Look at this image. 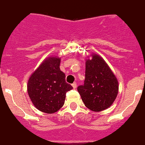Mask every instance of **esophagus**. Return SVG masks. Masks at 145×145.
I'll list each match as a JSON object with an SVG mask.
<instances>
[{
  "label": "esophagus",
  "instance_id": "34e87169",
  "mask_svg": "<svg viewBox=\"0 0 145 145\" xmlns=\"http://www.w3.org/2000/svg\"><path fill=\"white\" fill-rule=\"evenodd\" d=\"M72 86L73 87V88H76V87H77V84H76V82H74L72 84Z\"/></svg>",
  "mask_w": 145,
  "mask_h": 145
}]
</instances>
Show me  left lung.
<instances>
[{
    "label": "left lung",
    "instance_id": "obj_1",
    "mask_svg": "<svg viewBox=\"0 0 145 145\" xmlns=\"http://www.w3.org/2000/svg\"><path fill=\"white\" fill-rule=\"evenodd\" d=\"M89 109L99 112L111 106L118 93V82L103 59L93 54L87 60L84 84L77 88Z\"/></svg>",
    "mask_w": 145,
    "mask_h": 145
}]
</instances>
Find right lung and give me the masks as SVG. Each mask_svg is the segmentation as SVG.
<instances>
[{
	"label": "right lung",
	"mask_w": 145,
	"mask_h": 145,
	"mask_svg": "<svg viewBox=\"0 0 145 145\" xmlns=\"http://www.w3.org/2000/svg\"><path fill=\"white\" fill-rule=\"evenodd\" d=\"M61 59L48 57L30 77L27 92L35 107L41 112L52 114L64 104L66 93L72 89L66 82L65 74L60 69Z\"/></svg>",
	"instance_id": "1"
}]
</instances>
